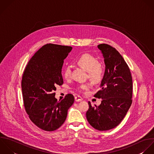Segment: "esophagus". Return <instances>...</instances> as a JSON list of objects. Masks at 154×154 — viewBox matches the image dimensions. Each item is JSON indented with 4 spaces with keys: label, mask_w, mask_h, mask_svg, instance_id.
I'll return each mask as SVG.
<instances>
[{
    "label": "esophagus",
    "mask_w": 154,
    "mask_h": 154,
    "mask_svg": "<svg viewBox=\"0 0 154 154\" xmlns=\"http://www.w3.org/2000/svg\"><path fill=\"white\" fill-rule=\"evenodd\" d=\"M82 100H83V98L81 97H80V96L75 97V101L76 102H79V101H81Z\"/></svg>",
    "instance_id": "34e87169"
}]
</instances>
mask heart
I'll return each mask as SVG.
<instances>
[{"label":"heart","instance_id":"b5f03b06","mask_svg":"<svg viewBox=\"0 0 154 154\" xmlns=\"http://www.w3.org/2000/svg\"><path fill=\"white\" fill-rule=\"evenodd\" d=\"M76 63L85 69L88 72V77L94 82L100 81L104 74V66L102 63L98 61V59L92 54L85 53L80 55L75 60ZM62 74L65 79H68L71 76V68L66 65ZM89 86L88 83L82 84L78 88L79 89H86Z\"/></svg>","mask_w":154,"mask_h":154}]
</instances>
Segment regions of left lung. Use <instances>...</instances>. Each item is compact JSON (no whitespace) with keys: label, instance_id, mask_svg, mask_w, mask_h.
I'll return each mask as SVG.
<instances>
[{"label":"left lung","instance_id":"1","mask_svg":"<svg viewBox=\"0 0 154 154\" xmlns=\"http://www.w3.org/2000/svg\"><path fill=\"white\" fill-rule=\"evenodd\" d=\"M104 58L106 69L101 89L95 95L102 99L100 106L89 108L86 118L89 124L99 131H107L118 126L132 104L133 80L130 68L120 53L106 44L98 45Z\"/></svg>","mask_w":154,"mask_h":154}]
</instances>
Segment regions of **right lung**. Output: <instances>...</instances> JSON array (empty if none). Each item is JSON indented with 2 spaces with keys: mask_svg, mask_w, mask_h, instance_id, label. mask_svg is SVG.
Segmentation results:
<instances>
[{
  "mask_svg": "<svg viewBox=\"0 0 154 154\" xmlns=\"http://www.w3.org/2000/svg\"><path fill=\"white\" fill-rule=\"evenodd\" d=\"M70 46L47 44L40 48L27 64L22 76L24 106L31 121L46 131L58 129L64 123L74 97L67 94L61 101L54 97L57 86L63 83V60Z\"/></svg>",
  "mask_w": 154,
  "mask_h": 154,
  "instance_id": "right-lung-1",
  "label": "right lung"
}]
</instances>
